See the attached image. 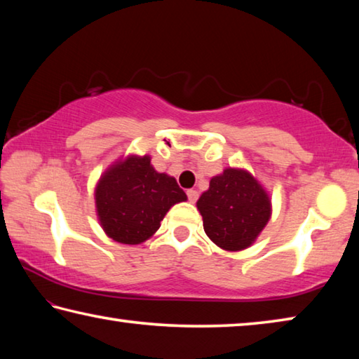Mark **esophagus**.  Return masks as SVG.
<instances>
[{
  "label": "esophagus",
  "mask_w": 359,
  "mask_h": 359,
  "mask_svg": "<svg viewBox=\"0 0 359 359\" xmlns=\"http://www.w3.org/2000/svg\"><path fill=\"white\" fill-rule=\"evenodd\" d=\"M187 196H188V201H190V203H196V199H198L199 194H198L196 190H188L187 191Z\"/></svg>",
  "instance_id": "esophagus-1"
}]
</instances>
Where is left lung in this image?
<instances>
[{"mask_svg": "<svg viewBox=\"0 0 359 359\" xmlns=\"http://www.w3.org/2000/svg\"><path fill=\"white\" fill-rule=\"evenodd\" d=\"M196 208L205 234L223 250L250 247L271 218V198L245 169L226 168L210 179Z\"/></svg>", "mask_w": 359, "mask_h": 359, "instance_id": "obj_1", "label": "left lung"}]
</instances>
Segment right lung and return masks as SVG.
Here are the masks:
<instances>
[{"label":"right lung","instance_id":"obj_1","mask_svg":"<svg viewBox=\"0 0 359 359\" xmlns=\"http://www.w3.org/2000/svg\"><path fill=\"white\" fill-rule=\"evenodd\" d=\"M187 201L177 180L156 172L150 156L130 155L115 161L95 188L96 214L104 233L120 244L150 239L174 204Z\"/></svg>","mask_w":359,"mask_h":359}]
</instances>
